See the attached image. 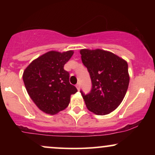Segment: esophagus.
Returning a JSON list of instances; mask_svg holds the SVG:
<instances>
[{
  "mask_svg": "<svg viewBox=\"0 0 155 155\" xmlns=\"http://www.w3.org/2000/svg\"><path fill=\"white\" fill-rule=\"evenodd\" d=\"M76 89H77L78 90H80V87H80V84H77L76 85Z\"/></svg>",
  "mask_w": 155,
  "mask_h": 155,
  "instance_id": "1",
  "label": "esophagus"
}]
</instances>
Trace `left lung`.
<instances>
[{
	"mask_svg": "<svg viewBox=\"0 0 155 155\" xmlns=\"http://www.w3.org/2000/svg\"><path fill=\"white\" fill-rule=\"evenodd\" d=\"M81 60L90 73L92 89L84 95L89 111L97 115H106L120 106L128 88L130 76L125 60L103 49L80 50Z\"/></svg>",
	"mask_w": 155,
	"mask_h": 155,
	"instance_id": "1",
	"label": "left lung"
}]
</instances>
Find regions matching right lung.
Instances as JSON below:
<instances>
[{
	"label": "right lung",
	"instance_id": "obj_1",
	"mask_svg": "<svg viewBox=\"0 0 155 155\" xmlns=\"http://www.w3.org/2000/svg\"><path fill=\"white\" fill-rule=\"evenodd\" d=\"M74 51H50L26 68L22 75L25 86L32 101L42 111L56 114L68 107L71 95L77 92L69 82V73L64 70Z\"/></svg>",
	"mask_w": 155,
	"mask_h": 155
}]
</instances>
